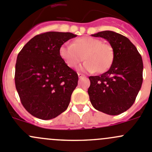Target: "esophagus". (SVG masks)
<instances>
[{"label": "esophagus", "instance_id": "esophagus-1", "mask_svg": "<svg viewBox=\"0 0 152 152\" xmlns=\"http://www.w3.org/2000/svg\"><path fill=\"white\" fill-rule=\"evenodd\" d=\"M78 76H79V79H80V78H82V77H84V75L83 74H82V73H78Z\"/></svg>", "mask_w": 152, "mask_h": 152}]
</instances>
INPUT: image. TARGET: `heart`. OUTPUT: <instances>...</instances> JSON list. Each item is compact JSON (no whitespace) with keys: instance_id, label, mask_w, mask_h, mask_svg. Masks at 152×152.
Returning a JSON list of instances; mask_svg holds the SVG:
<instances>
[{"instance_id":"obj_1","label":"heart","mask_w":152,"mask_h":152,"mask_svg":"<svg viewBox=\"0 0 152 152\" xmlns=\"http://www.w3.org/2000/svg\"><path fill=\"white\" fill-rule=\"evenodd\" d=\"M59 55L70 68L76 67L84 59L85 61L80 70L85 72L103 73L108 70L113 58L110 45L102 42L100 39L84 36L75 39L72 45L65 43L59 49Z\"/></svg>"}]
</instances>
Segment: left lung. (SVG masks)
Here are the masks:
<instances>
[{"instance_id":"1","label":"left lung","mask_w":152,"mask_h":152,"mask_svg":"<svg viewBox=\"0 0 152 152\" xmlns=\"http://www.w3.org/2000/svg\"><path fill=\"white\" fill-rule=\"evenodd\" d=\"M91 35L110 43L113 58L107 72L89 77L90 100L97 110L118 115L132 107L142 86V57L136 47L121 34L106 30Z\"/></svg>"}]
</instances>
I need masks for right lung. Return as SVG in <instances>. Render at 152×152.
Returning <instances> with one entry per match:
<instances>
[{"label": "right lung", "mask_w": 152, "mask_h": 152, "mask_svg": "<svg viewBox=\"0 0 152 152\" xmlns=\"http://www.w3.org/2000/svg\"><path fill=\"white\" fill-rule=\"evenodd\" d=\"M77 35L48 32L37 35L17 57L15 83L24 108L41 120L58 117L68 107L78 74L59 55L61 45Z\"/></svg>", "instance_id": "add662e5"}]
</instances>
